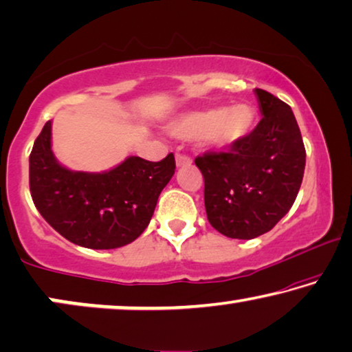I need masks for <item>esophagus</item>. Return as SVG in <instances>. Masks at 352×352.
I'll list each match as a JSON object with an SVG mask.
<instances>
[{
    "label": "esophagus",
    "mask_w": 352,
    "mask_h": 352,
    "mask_svg": "<svg viewBox=\"0 0 352 352\" xmlns=\"http://www.w3.org/2000/svg\"><path fill=\"white\" fill-rule=\"evenodd\" d=\"M192 164V159L186 154H176V165L177 166H187Z\"/></svg>",
    "instance_id": "obj_1"
}]
</instances>
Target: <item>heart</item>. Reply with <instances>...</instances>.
I'll return each mask as SVG.
<instances>
[{
    "label": "heart",
    "mask_w": 352,
    "mask_h": 352,
    "mask_svg": "<svg viewBox=\"0 0 352 352\" xmlns=\"http://www.w3.org/2000/svg\"><path fill=\"white\" fill-rule=\"evenodd\" d=\"M256 124V111L249 104L230 108H212L186 114L171 125V131L181 138L193 140L205 136L217 149H226L243 141Z\"/></svg>",
    "instance_id": "b5f03b06"
}]
</instances>
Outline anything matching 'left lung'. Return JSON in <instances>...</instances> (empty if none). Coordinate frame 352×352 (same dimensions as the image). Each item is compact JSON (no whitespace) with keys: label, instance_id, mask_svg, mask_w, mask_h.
Instances as JSON below:
<instances>
[{"label":"left lung","instance_id":"8db88e82","mask_svg":"<svg viewBox=\"0 0 352 352\" xmlns=\"http://www.w3.org/2000/svg\"><path fill=\"white\" fill-rule=\"evenodd\" d=\"M262 119L238 144L195 159L205 179L211 226L228 238L252 239L272 230L302 186L305 152L290 106L256 89Z\"/></svg>","mask_w":352,"mask_h":352}]
</instances>
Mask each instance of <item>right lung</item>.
I'll return each mask as SVG.
<instances>
[{
	"label": "right lung",
	"instance_id": "1",
	"mask_svg": "<svg viewBox=\"0 0 352 352\" xmlns=\"http://www.w3.org/2000/svg\"><path fill=\"white\" fill-rule=\"evenodd\" d=\"M50 136L49 120L30 154V192L41 216L82 248L116 249L135 241L175 175V155L160 162L129 157L104 173L71 171L54 157Z\"/></svg>",
	"mask_w": 352,
	"mask_h": 352
}]
</instances>
